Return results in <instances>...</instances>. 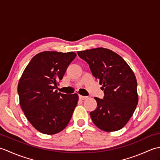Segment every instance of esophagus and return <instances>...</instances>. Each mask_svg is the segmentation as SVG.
Listing matches in <instances>:
<instances>
[{
	"instance_id": "1",
	"label": "esophagus",
	"mask_w": 160,
	"mask_h": 160,
	"mask_svg": "<svg viewBox=\"0 0 160 160\" xmlns=\"http://www.w3.org/2000/svg\"><path fill=\"white\" fill-rule=\"evenodd\" d=\"M88 97L87 96H81V95H79V98L80 100H86Z\"/></svg>"
}]
</instances>
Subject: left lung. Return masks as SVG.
<instances>
[{
	"instance_id": "obj_1",
	"label": "left lung",
	"mask_w": 160,
	"mask_h": 160,
	"mask_svg": "<svg viewBox=\"0 0 160 160\" xmlns=\"http://www.w3.org/2000/svg\"><path fill=\"white\" fill-rule=\"evenodd\" d=\"M78 54L89 64L104 93L103 99L95 98L97 108L90 113L91 120L102 131L120 130L130 120L138 103L133 71L120 56L110 49L96 48Z\"/></svg>"
}]
</instances>
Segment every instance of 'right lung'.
<instances>
[{
    "mask_svg": "<svg viewBox=\"0 0 160 160\" xmlns=\"http://www.w3.org/2000/svg\"><path fill=\"white\" fill-rule=\"evenodd\" d=\"M76 56L71 52H40L32 58L19 80L20 107L30 123L42 133H58L72 117L78 94L58 93L55 87Z\"/></svg>",
    "mask_w": 160,
    "mask_h": 160,
    "instance_id": "1",
    "label": "right lung"
}]
</instances>
